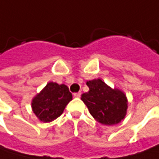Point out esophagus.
I'll list each match as a JSON object with an SVG mask.
<instances>
[{"label": "esophagus", "mask_w": 159, "mask_h": 159, "mask_svg": "<svg viewBox=\"0 0 159 159\" xmlns=\"http://www.w3.org/2000/svg\"><path fill=\"white\" fill-rule=\"evenodd\" d=\"M80 95H81V93H80V92H78V93H74V94H73V96L76 97V98L80 97Z\"/></svg>", "instance_id": "esophagus-1"}]
</instances>
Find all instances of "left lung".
<instances>
[{
    "instance_id": "left-lung-1",
    "label": "left lung",
    "mask_w": 159,
    "mask_h": 159,
    "mask_svg": "<svg viewBox=\"0 0 159 159\" xmlns=\"http://www.w3.org/2000/svg\"><path fill=\"white\" fill-rule=\"evenodd\" d=\"M89 91L81 95L94 119L102 125H111L125 119L127 98L119 89H111L101 79L87 82Z\"/></svg>"
}]
</instances>
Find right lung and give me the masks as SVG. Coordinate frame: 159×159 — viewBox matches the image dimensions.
Returning a JSON list of instances; mask_svg holds the SVG:
<instances>
[{
    "mask_svg": "<svg viewBox=\"0 0 159 159\" xmlns=\"http://www.w3.org/2000/svg\"><path fill=\"white\" fill-rule=\"evenodd\" d=\"M72 95L64 84L49 82L32 101V109L42 122H51L64 112Z\"/></svg>",
    "mask_w": 159,
    "mask_h": 159,
    "instance_id": "right-lung-1",
    "label": "right lung"
}]
</instances>
